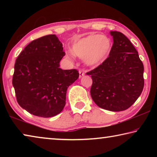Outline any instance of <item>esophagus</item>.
I'll return each instance as SVG.
<instances>
[{
	"label": "esophagus",
	"mask_w": 157,
	"mask_h": 157,
	"mask_svg": "<svg viewBox=\"0 0 157 157\" xmlns=\"http://www.w3.org/2000/svg\"><path fill=\"white\" fill-rule=\"evenodd\" d=\"M79 78H82V77H83V76L85 75L84 71H82V70H80V71H79Z\"/></svg>",
	"instance_id": "34e87169"
}]
</instances>
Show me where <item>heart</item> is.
I'll return each mask as SVG.
<instances>
[{
  "label": "heart",
  "mask_w": 157,
  "mask_h": 157,
  "mask_svg": "<svg viewBox=\"0 0 157 157\" xmlns=\"http://www.w3.org/2000/svg\"><path fill=\"white\" fill-rule=\"evenodd\" d=\"M112 50V42L107 36L100 34H91L74 42L69 57L74 55L82 58L89 66H98L109 56Z\"/></svg>",
  "instance_id": "heart-1"
}]
</instances>
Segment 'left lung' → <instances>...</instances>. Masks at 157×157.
<instances>
[{
    "mask_svg": "<svg viewBox=\"0 0 157 157\" xmlns=\"http://www.w3.org/2000/svg\"><path fill=\"white\" fill-rule=\"evenodd\" d=\"M113 44L109 56L86 75H91V95L98 107L111 111L126 110L136 102L144 86L143 62L123 33L111 31Z\"/></svg>",
    "mask_w": 157,
    "mask_h": 157,
    "instance_id": "1",
    "label": "left lung"
}]
</instances>
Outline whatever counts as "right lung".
<instances>
[{
	"instance_id": "1",
	"label": "right lung",
	"mask_w": 157,
	"mask_h": 157,
	"mask_svg": "<svg viewBox=\"0 0 157 157\" xmlns=\"http://www.w3.org/2000/svg\"><path fill=\"white\" fill-rule=\"evenodd\" d=\"M65 52L55 34L31 41L16 59L12 84L17 102L42 118L57 115L66 105L68 87L79 78L76 69L62 70Z\"/></svg>"
}]
</instances>
